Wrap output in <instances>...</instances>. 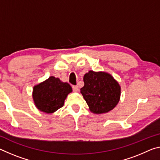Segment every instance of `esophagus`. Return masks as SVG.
Listing matches in <instances>:
<instances>
[{"mask_svg":"<svg viewBox=\"0 0 160 160\" xmlns=\"http://www.w3.org/2000/svg\"><path fill=\"white\" fill-rule=\"evenodd\" d=\"M72 90H73L75 92H78L79 91V88H78V86H72Z\"/></svg>","mask_w":160,"mask_h":160,"instance_id":"obj_1","label":"esophagus"}]
</instances>
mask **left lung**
<instances>
[{
    "label": "left lung",
    "mask_w": 160,
    "mask_h": 160,
    "mask_svg": "<svg viewBox=\"0 0 160 160\" xmlns=\"http://www.w3.org/2000/svg\"><path fill=\"white\" fill-rule=\"evenodd\" d=\"M85 85L80 93L90 112L96 114L109 112L120 100L121 86L112 75L107 72L90 70L83 78Z\"/></svg>",
    "instance_id": "left-lung-1"
}]
</instances>
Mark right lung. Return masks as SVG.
<instances>
[{"instance_id": "add662e5", "label": "right lung", "mask_w": 160, "mask_h": 160, "mask_svg": "<svg viewBox=\"0 0 160 160\" xmlns=\"http://www.w3.org/2000/svg\"><path fill=\"white\" fill-rule=\"evenodd\" d=\"M72 91L68 83L51 76L34 86L32 98L35 106L40 112L53 113L63 106L65 99Z\"/></svg>"}]
</instances>
